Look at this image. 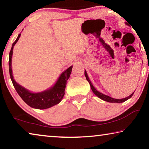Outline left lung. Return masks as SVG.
<instances>
[{"instance_id":"8db88e82","label":"left lung","mask_w":149,"mask_h":149,"mask_svg":"<svg viewBox=\"0 0 149 149\" xmlns=\"http://www.w3.org/2000/svg\"><path fill=\"white\" fill-rule=\"evenodd\" d=\"M85 77H86V79L88 81V82L90 84V86H91V89L93 91V92L94 93V94L95 95H97L98 97L100 98V99H102L103 100H104V101H107V102H116V103H121V102H123L126 101V100H128L129 99H130L131 97H132L133 93H134V92H133L132 95H130L129 97H126V98H124V99H113V98L109 97V96L108 95H104L102 94V93H100L99 91H98L95 89V88L93 87V85H92L91 82V81L89 79V77H88L87 75V72L85 71Z\"/></svg>"}]
</instances>
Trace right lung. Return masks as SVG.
Masks as SVG:
<instances>
[{
  "instance_id": "1",
  "label": "right lung",
  "mask_w": 149,
  "mask_h": 149,
  "mask_svg": "<svg viewBox=\"0 0 149 149\" xmlns=\"http://www.w3.org/2000/svg\"><path fill=\"white\" fill-rule=\"evenodd\" d=\"M21 33H19L17 36V39L15 41L11 48L9 54V72L10 76L13 84L15 89L18 93L22 100L26 103L27 105L33 108L37 109H47L50 108L53 106L58 104L61 101L63 97L65 94V89L66 86V83L68 79H69L71 74L72 65L68 68L64 72H62L60 76L58 79L53 86L50 87V89L42 92L40 93H31L26 88L23 87L19 85L14 80L13 75H12V56L13 54V49L14 45H16L17 41L19 39Z\"/></svg>"
}]
</instances>
